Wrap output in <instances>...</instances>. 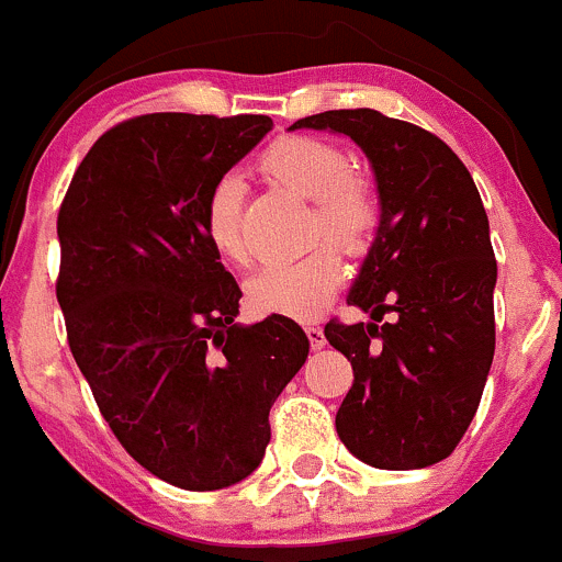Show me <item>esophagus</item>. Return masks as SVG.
<instances>
[{
  "label": "esophagus",
  "mask_w": 562,
  "mask_h": 562,
  "mask_svg": "<svg viewBox=\"0 0 562 562\" xmlns=\"http://www.w3.org/2000/svg\"><path fill=\"white\" fill-rule=\"evenodd\" d=\"M305 336H308V344H311V349H322L325 347V330H322V327H316V325H308L305 327Z\"/></svg>",
  "instance_id": "obj_1"
}]
</instances>
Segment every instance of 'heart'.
Returning <instances> with one entry per match:
<instances>
[{
	"label": "heart",
	"instance_id": "b5f03b06",
	"mask_svg": "<svg viewBox=\"0 0 562 562\" xmlns=\"http://www.w3.org/2000/svg\"><path fill=\"white\" fill-rule=\"evenodd\" d=\"M349 155L319 136H283L259 158V169L289 191L314 199L311 232L325 235L338 248L360 254L369 246L380 221V204L363 177L349 171ZM243 180L226 175L210 188L204 202V237L224 259L246 265L251 259L243 232ZM341 259L319 246L294 262H276L246 283L248 305L257 314H281L314 319L333 300L341 283Z\"/></svg>",
	"mask_w": 562,
	"mask_h": 562
}]
</instances>
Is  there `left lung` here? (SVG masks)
I'll list each match as a JSON object with an SVG mask.
<instances>
[{
	"label": "left lung",
	"mask_w": 562,
	"mask_h": 562,
	"mask_svg": "<svg viewBox=\"0 0 562 562\" xmlns=\"http://www.w3.org/2000/svg\"><path fill=\"white\" fill-rule=\"evenodd\" d=\"M297 127L352 138L380 196L374 243L347 294L371 322L325 325L355 371L336 431L371 468H429L468 431L494 358L497 262L481 193L457 153L413 122L338 109Z\"/></svg>",
	"instance_id": "1"
}]
</instances>
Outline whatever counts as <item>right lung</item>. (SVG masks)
<instances>
[{"label":"right lung","instance_id":"1","mask_svg":"<svg viewBox=\"0 0 562 562\" xmlns=\"http://www.w3.org/2000/svg\"><path fill=\"white\" fill-rule=\"evenodd\" d=\"M273 131L265 114H144L105 131L59 207L68 344L127 453L171 486L251 475L270 407L308 358L289 316L240 325V286L204 237L207 193Z\"/></svg>","mask_w":562,"mask_h":562}]
</instances>
